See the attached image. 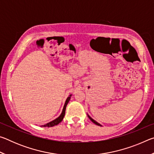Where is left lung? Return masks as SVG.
<instances>
[{"label":"left lung","instance_id":"obj_1","mask_svg":"<svg viewBox=\"0 0 154 154\" xmlns=\"http://www.w3.org/2000/svg\"><path fill=\"white\" fill-rule=\"evenodd\" d=\"M88 115V118H89V119H90V120L91 121H92V122H93V123H94L95 124H96V125H98V126H102V125H101V124H99V123H98V122H96V121H95L94 120V119H93L92 118H91V117L89 116V115H88V114H87Z\"/></svg>","mask_w":154,"mask_h":154}]
</instances>
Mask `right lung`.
<instances>
[{
  "label": "right lung",
  "instance_id": "obj_1",
  "mask_svg": "<svg viewBox=\"0 0 154 154\" xmlns=\"http://www.w3.org/2000/svg\"><path fill=\"white\" fill-rule=\"evenodd\" d=\"M72 96V94L69 95V97L66 98V101H65V103H64V107L63 109H62V111L60 114V116L58 118H57L56 119H54V120L51 121L50 122H49V123L46 124H44L42 125L41 126H43V127H52V126H56V125H58L59 123H60V122L62 121V119H63L64 117V115H65V111H66V105L67 104L69 103L70 99H71V96Z\"/></svg>",
  "mask_w": 154,
  "mask_h": 154
}]
</instances>
